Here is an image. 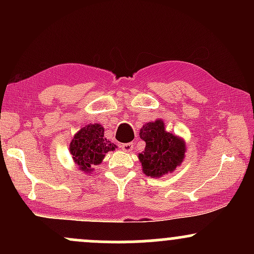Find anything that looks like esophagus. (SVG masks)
Here are the masks:
<instances>
[{
	"label": "esophagus",
	"instance_id": "1",
	"mask_svg": "<svg viewBox=\"0 0 254 254\" xmlns=\"http://www.w3.org/2000/svg\"><path fill=\"white\" fill-rule=\"evenodd\" d=\"M121 147H122V149H123L124 151H127V153H129V151L132 150L133 144L132 143H124V144H122Z\"/></svg>",
	"mask_w": 254,
	"mask_h": 254
}]
</instances>
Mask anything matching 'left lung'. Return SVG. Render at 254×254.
I'll return each instance as SVG.
<instances>
[{"label":"left lung","mask_w":254,"mask_h":254,"mask_svg":"<svg viewBox=\"0 0 254 254\" xmlns=\"http://www.w3.org/2000/svg\"><path fill=\"white\" fill-rule=\"evenodd\" d=\"M139 137L145 142L144 150L138 155L145 176L161 177L182 164L185 143L179 137L167 132L162 121L145 124L139 131Z\"/></svg>","instance_id":"left-lung-1"}]
</instances>
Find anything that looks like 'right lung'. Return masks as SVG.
Instances as JSON below:
<instances>
[{
	"mask_svg": "<svg viewBox=\"0 0 254 254\" xmlns=\"http://www.w3.org/2000/svg\"><path fill=\"white\" fill-rule=\"evenodd\" d=\"M104 137V127L99 124H88L83 127L70 142V153L80 170L90 173L93 166L101 164L107 151L116 149Z\"/></svg>",
	"mask_w": 254,
	"mask_h": 254,
	"instance_id": "obj_1",
	"label": "right lung"
}]
</instances>
